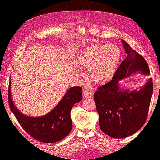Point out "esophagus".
Returning <instances> with one entry per match:
<instances>
[{
  "mask_svg": "<svg viewBox=\"0 0 160 160\" xmlns=\"http://www.w3.org/2000/svg\"><path fill=\"white\" fill-rule=\"evenodd\" d=\"M92 93L91 92V91H89V89H85L84 90L83 93V95L85 98H90L92 97Z\"/></svg>",
  "mask_w": 160,
  "mask_h": 160,
  "instance_id": "esophagus-1",
  "label": "esophagus"
}]
</instances>
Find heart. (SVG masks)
Instances as JSON below:
<instances>
[{"label": "heart", "instance_id": "1", "mask_svg": "<svg viewBox=\"0 0 160 160\" xmlns=\"http://www.w3.org/2000/svg\"><path fill=\"white\" fill-rule=\"evenodd\" d=\"M122 52L115 44H95L87 47L77 57V65L89 69V77L94 83H108L115 75L120 63Z\"/></svg>", "mask_w": 160, "mask_h": 160}]
</instances>
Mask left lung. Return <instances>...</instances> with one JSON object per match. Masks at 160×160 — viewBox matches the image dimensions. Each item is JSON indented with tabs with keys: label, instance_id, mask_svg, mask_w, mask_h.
Listing matches in <instances>:
<instances>
[{
	"label": "left lung",
	"instance_id": "1",
	"mask_svg": "<svg viewBox=\"0 0 160 160\" xmlns=\"http://www.w3.org/2000/svg\"><path fill=\"white\" fill-rule=\"evenodd\" d=\"M127 57L118 68L113 79L99 87L94 93L99 126L103 132L113 138H124L133 134L146 123L153 93L150 78L139 91L122 90L119 81L137 71L148 75L146 61L122 40Z\"/></svg>",
	"mask_w": 160,
	"mask_h": 160
}]
</instances>
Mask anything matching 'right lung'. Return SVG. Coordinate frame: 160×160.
Returning <instances> with one entry per match:
<instances>
[{
  "instance_id": "1",
  "label": "right lung",
  "mask_w": 160,
  "mask_h": 160,
  "mask_svg": "<svg viewBox=\"0 0 160 160\" xmlns=\"http://www.w3.org/2000/svg\"><path fill=\"white\" fill-rule=\"evenodd\" d=\"M81 87H73L67 90L60 102L51 112L38 118L21 113L14 106L9 81L8 99L12 112L24 130L32 138L42 143H55L67 137L72 129L71 111L72 106L83 99Z\"/></svg>"
}]
</instances>
